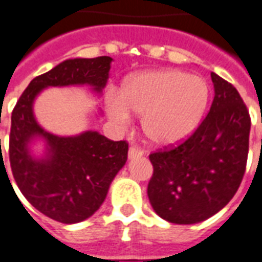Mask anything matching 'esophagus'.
<instances>
[{
  "label": "esophagus",
  "mask_w": 262,
  "mask_h": 262,
  "mask_svg": "<svg viewBox=\"0 0 262 262\" xmlns=\"http://www.w3.org/2000/svg\"><path fill=\"white\" fill-rule=\"evenodd\" d=\"M143 155V151L136 148V147H129L128 150V159H135V158H140Z\"/></svg>",
  "instance_id": "34e87169"
}]
</instances>
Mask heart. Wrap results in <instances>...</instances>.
<instances>
[{"label": "heart", "instance_id": "obj_1", "mask_svg": "<svg viewBox=\"0 0 262 262\" xmlns=\"http://www.w3.org/2000/svg\"><path fill=\"white\" fill-rule=\"evenodd\" d=\"M210 99L206 80L179 69H151L123 80L118 94L105 100L108 118L118 126L142 115L144 135L158 147L185 142L200 126Z\"/></svg>", "mask_w": 262, "mask_h": 262}]
</instances>
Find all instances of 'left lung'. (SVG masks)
<instances>
[{"label": "left lung", "instance_id": "8db88e82", "mask_svg": "<svg viewBox=\"0 0 262 262\" xmlns=\"http://www.w3.org/2000/svg\"><path fill=\"white\" fill-rule=\"evenodd\" d=\"M214 99L204 122L172 150L150 155L147 194L155 213L193 225L217 214L238 190L249 151L250 116L232 84L211 72Z\"/></svg>", "mask_w": 262, "mask_h": 262}]
</instances>
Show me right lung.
Wrapping results in <instances>:
<instances>
[{
	"label": "right lung",
	"instance_id": "obj_1",
	"mask_svg": "<svg viewBox=\"0 0 262 262\" xmlns=\"http://www.w3.org/2000/svg\"><path fill=\"white\" fill-rule=\"evenodd\" d=\"M111 62L108 56L68 58L34 77L13 110L9 139L13 177L32 206L62 224H77L97 211L126 165L128 144L92 129L71 136L49 133L36 119L34 101L51 87L88 85L101 95ZM100 115L99 110L96 116ZM38 143L43 148L36 151L34 146Z\"/></svg>",
	"mask_w": 262,
	"mask_h": 262
}]
</instances>
